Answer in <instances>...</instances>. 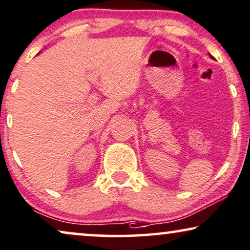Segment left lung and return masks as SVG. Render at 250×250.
<instances>
[{
  "instance_id": "1",
  "label": "left lung",
  "mask_w": 250,
  "mask_h": 250,
  "mask_svg": "<svg viewBox=\"0 0 250 250\" xmlns=\"http://www.w3.org/2000/svg\"><path fill=\"white\" fill-rule=\"evenodd\" d=\"M210 58H212V56H210Z\"/></svg>"
}]
</instances>
